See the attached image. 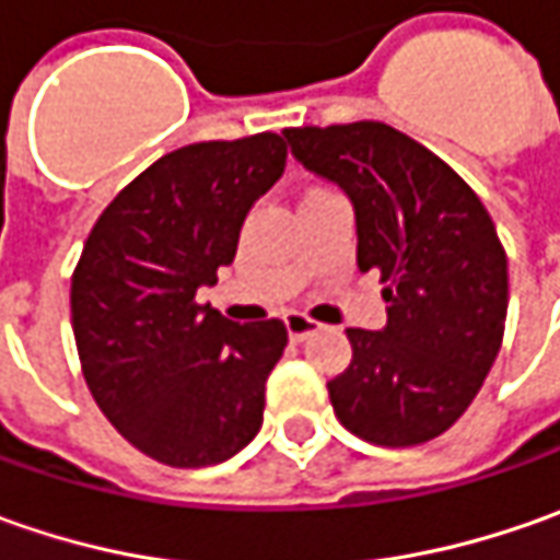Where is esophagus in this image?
<instances>
[{
    "instance_id": "esophagus-1",
    "label": "esophagus",
    "mask_w": 560,
    "mask_h": 560,
    "mask_svg": "<svg viewBox=\"0 0 560 560\" xmlns=\"http://www.w3.org/2000/svg\"><path fill=\"white\" fill-rule=\"evenodd\" d=\"M283 320H287V330H290L292 339H305V336H312L320 330V324H317L314 317H308L305 312H290Z\"/></svg>"
}]
</instances>
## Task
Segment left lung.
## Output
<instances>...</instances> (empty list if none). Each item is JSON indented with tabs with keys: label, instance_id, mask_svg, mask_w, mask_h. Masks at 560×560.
Wrapping results in <instances>:
<instances>
[{
	"label": "left lung",
	"instance_id": "1",
	"mask_svg": "<svg viewBox=\"0 0 560 560\" xmlns=\"http://www.w3.org/2000/svg\"><path fill=\"white\" fill-rule=\"evenodd\" d=\"M292 155L355 205L358 268L376 270L386 327H349L352 364L327 383L339 423L405 448L442 436L502 349L508 258L477 192L380 120L287 127Z\"/></svg>",
	"mask_w": 560,
	"mask_h": 560
}]
</instances>
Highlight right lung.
Returning a JSON list of instances; mask_svg holds the SVG:
<instances>
[{"instance_id":"1","label":"right lung","mask_w":560,"mask_h":560,"mask_svg":"<svg viewBox=\"0 0 560 560\" xmlns=\"http://www.w3.org/2000/svg\"><path fill=\"white\" fill-rule=\"evenodd\" d=\"M283 167L277 133L174 149L120 189L83 243L71 277L83 380L152 462L221 464L261 430L287 324H233L196 292L218 283L248 208Z\"/></svg>"}]
</instances>
